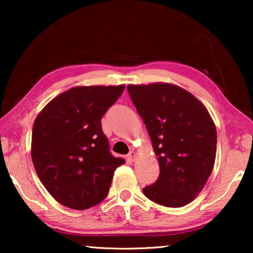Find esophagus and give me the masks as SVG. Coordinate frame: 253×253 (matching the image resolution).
<instances>
[{
	"instance_id": "esophagus-1",
	"label": "esophagus",
	"mask_w": 253,
	"mask_h": 253,
	"mask_svg": "<svg viewBox=\"0 0 253 253\" xmlns=\"http://www.w3.org/2000/svg\"><path fill=\"white\" fill-rule=\"evenodd\" d=\"M127 159H129L130 161H134V159H136V152L131 151L129 154H127Z\"/></svg>"
}]
</instances>
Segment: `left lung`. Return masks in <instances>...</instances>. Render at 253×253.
I'll return each instance as SVG.
<instances>
[{"mask_svg": "<svg viewBox=\"0 0 253 253\" xmlns=\"http://www.w3.org/2000/svg\"><path fill=\"white\" fill-rule=\"evenodd\" d=\"M151 137L160 166L157 182L144 195L167 207H182L202 191L213 170L216 129L210 113L191 93L172 84L127 85Z\"/></svg>", "mask_w": 253, "mask_h": 253, "instance_id": "left-lung-1", "label": "left lung"}]
</instances>
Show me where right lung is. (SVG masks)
<instances>
[{
    "mask_svg": "<svg viewBox=\"0 0 253 253\" xmlns=\"http://www.w3.org/2000/svg\"><path fill=\"white\" fill-rule=\"evenodd\" d=\"M126 86H77L54 98L37 116L32 161L47 191L63 206L87 210L107 197L124 159L109 151L101 119Z\"/></svg>",
    "mask_w": 253,
    "mask_h": 253,
    "instance_id": "add662e5",
    "label": "right lung"
}]
</instances>
